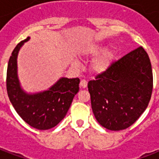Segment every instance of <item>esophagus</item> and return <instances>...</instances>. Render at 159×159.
<instances>
[{
    "label": "esophagus",
    "mask_w": 159,
    "mask_h": 159,
    "mask_svg": "<svg viewBox=\"0 0 159 159\" xmlns=\"http://www.w3.org/2000/svg\"><path fill=\"white\" fill-rule=\"evenodd\" d=\"M88 86V82H87L86 80H82L81 82H80V87L82 88V89H85Z\"/></svg>",
    "instance_id": "esophagus-1"
}]
</instances>
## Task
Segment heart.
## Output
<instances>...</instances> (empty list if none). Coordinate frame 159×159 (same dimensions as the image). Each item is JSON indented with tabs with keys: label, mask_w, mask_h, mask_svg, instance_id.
<instances>
[{
	"label": "heart",
	"mask_w": 159,
	"mask_h": 159,
	"mask_svg": "<svg viewBox=\"0 0 159 159\" xmlns=\"http://www.w3.org/2000/svg\"><path fill=\"white\" fill-rule=\"evenodd\" d=\"M107 50V46L102 43H93L91 45L88 46V48L85 49V54L88 57L93 58L96 56H100L97 59H94V61L92 64V69L97 74H104L107 73L110 70L111 66L113 62L115 52L112 50ZM73 64L75 66H79V61L76 59L73 60Z\"/></svg>",
	"instance_id": "1"
}]
</instances>
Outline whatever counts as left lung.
Wrapping results in <instances>:
<instances>
[{"label":"left lung","instance_id":"1","mask_svg":"<svg viewBox=\"0 0 159 159\" xmlns=\"http://www.w3.org/2000/svg\"><path fill=\"white\" fill-rule=\"evenodd\" d=\"M88 84L98 123L118 131L131 126L147 109L152 92L150 59L142 47L113 63Z\"/></svg>","mask_w":159,"mask_h":159}]
</instances>
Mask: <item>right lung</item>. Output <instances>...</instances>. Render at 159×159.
<instances>
[{"mask_svg":"<svg viewBox=\"0 0 159 159\" xmlns=\"http://www.w3.org/2000/svg\"><path fill=\"white\" fill-rule=\"evenodd\" d=\"M30 37L20 42L13 49L7 71V91L12 107L25 123L36 129L55 127L66 117L73 98L79 91V78L61 77L48 89L27 93L18 76V55Z\"/></svg>","mask_w":159,"mask_h":159,"instance_id":"1","label":"right lung"}]
</instances>
